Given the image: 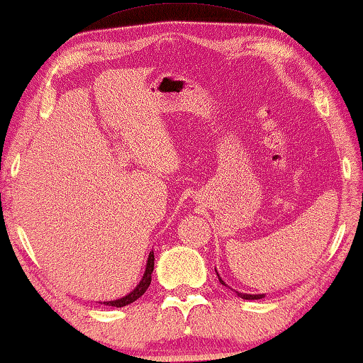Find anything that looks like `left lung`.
<instances>
[{"instance_id": "obj_1", "label": "left lung", "mask_w": 363, "mask_h": 363, "mask_svg": "<svg viewBox=\"0 0 363 363\" xmlns=\"http://www.w3.org/2000/svg\"><path fill=\"white\" fill-rule=\"evenodd\" d=\"M218 279H220V277H218ZM220 282L223 284V285H226L223 281H221V279H220ZM238 295H239L240 298H244V300H259V298L264 296V295H247V294H239V291H238Z\"/></svg>"}]
</instances>
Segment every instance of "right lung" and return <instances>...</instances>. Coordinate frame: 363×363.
<instances>
[{
	"instance_id": "add662e5",
	"label": "right lung",
	"mask_w": 363,
	"mask_h": 363,
	"mask_svg": "<svg viewBox=\"0 0 363 363\" xmlns=\"http://www.w3.org/2000/svg\"><path fill=\"white\" fill-rule=\"evenodd\" d=\"M152 269H155V253L150 252V257H148V263H146V271L142 277V281L137 285L133 291H130L129 295L124 296V298H119L116 301H106L104 304L106 306H114V308H123L127 306V304L133 303L135 300H138L140 296H142L146 290H148L150 284H151V274H152Z\"/></svg>"
}]
</instances>
